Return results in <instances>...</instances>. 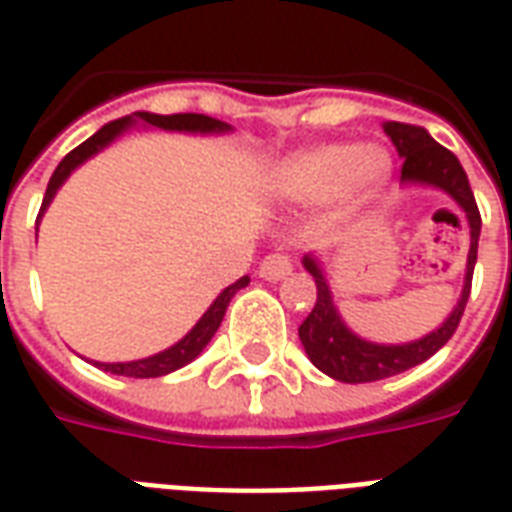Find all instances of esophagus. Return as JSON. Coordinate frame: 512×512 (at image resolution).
<instances>
[{"label":"esophagus","mask_w":512,"mask_h":512,"mask_svg":"<svg viewBox=\"0 0 512 512\" xmlns=\"http://www.w3.org/2000/svg\"><path fill=\"white\" fill-rule=\"evenodd\" d=\"M290 271H293V263H290L288 255H268L260 263V277L268 279V282H279V279L290 277Z\"/></svg>","instance_id":"1"}]
</instances>
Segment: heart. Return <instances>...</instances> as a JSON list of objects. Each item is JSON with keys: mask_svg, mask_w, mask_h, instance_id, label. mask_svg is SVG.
<instances>
[{"mask_svg": "<svg viewBox=\"0 0 512 512\" xmlns=\"http://www.w3.org/2000/svg\"><path fill=\"white\" fill-rule=\"evenodd\" d=\"M392 178V156L378 142H323L277 158L260 191L274 205L307 208L326 202L334 219H348L378 200Z\"/></svg>", "mask_w": 512, "mask_h": 512, "instance_id": "heart-1", "label": "heart"}]
</instances>
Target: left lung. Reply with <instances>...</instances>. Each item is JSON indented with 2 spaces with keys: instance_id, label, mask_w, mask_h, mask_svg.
Listing matches in <instances>:
<instances>
[{
  "instance_id": "left-lung-1",
  "label": "left lung",
  "mask_w": 512,
  "mask_h": 512,
  "mask_svg": "<svg viewBox=\"0 0 512 512\" xmlns=\"http://www.w3.org/2000/svg\"><path fill=\"white\" fill-rule=\"evenodd\" d=\"M384 134L392 139L397 156L403 158L400 169V189H433L447 194L466 216L469 224V255H466V274L458 304L433 332L422 334L408 343H373L356 334L340 315V307L334 301L332 285L326 277L321 255H304L301 263L310 271L318 288V301L307 315V321L299 326L304 354L321 373L343 384H367L381 378L397 376L408 367L422 365L425 359L439 351L450 340L469 301L472 290L474 263H477V241H480V211L474 202L472 186L463 172L461 161L452 156L447 147H441L425 128L406 126V123H384Z\"/></svg>"
}]
</instances>
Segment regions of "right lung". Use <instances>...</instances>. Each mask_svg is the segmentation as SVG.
Here are the masks:
<instances>
[{
    "label": "right lung",
    "mask_w": 512,
    "mask_h": 512,
    "mask_svg": "<svg viewBox=\"0 0 512 512\" xmlns=\"http://www.w3.org/2000/svg\"><path fill=\"white\" fill-rule=\"evenodd\" d=\"M142 123L145 128H161V131H178V134H194V136H222L230 134L233 126L230 123H222L216 117L208 115H194V112H186V115H153V112H134V115L120 117L115 123H106L101 131H95L87 142L71 150L68 156L62 158L54 175H51L49 186H46V197H43V205H40L38 224L43 219V213L51 205V200L57 197V191L62 189V183L71 178V172L82 167L84 161H90L93 156H98L101 150L112 145L115 139H120L123 134H128L131 128H136ZM249 285V277H241L233 285L227 288L213 299V304L208 310L202 312V318L189 332L180 337L178 343L169 345L164 351H158L153 356H145V359H134V362H93L95 367H101L106 373H115V376L126 378H158L167 376V373H175L180 367H186L189 362H194L197 356L205 351V345L211 343V337L216 334V329L222 326L224 312H227V304L233 299L235 293Z\"/></svg>",
    "instance_id": "obj_1"
}]
</instances>
